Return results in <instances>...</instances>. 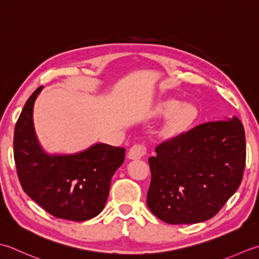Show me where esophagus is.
Here are the masks:
<instances>
[{
	"label": "esophagus",
	"mask_w": 259,
	"mask_h": 259,
	"mask_svg": "<svg viewBox=\"0 0 259 259\" xmlns=\"http://www.w3.org/2000/svg\"><path fill=\"white\" fill-rule=\"evenodd\" d=\"M146 154V146L144 144H134L128 152V157L131 160H137Z\"/></svg>",
	"instance_id": "34e87169"
}]
</instances>
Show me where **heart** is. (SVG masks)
<instances>
[{"label":"heart","mask_w":259,"mask_h":259,"mask_svg":"<svg viewBox=\"0 0 259 259\" xmlns=\"http://www.w3.org/2000/svg\"><path fill=\"white\" fill-rule=\"evenodd\" d=\"M156 113L160 115H171L165 125V131L171 133L191 122L196 115V108L191 104H181L180 100L167 99L159 105Z\"/></svg>","instance_id":"b5f03b06"}]
</instances>
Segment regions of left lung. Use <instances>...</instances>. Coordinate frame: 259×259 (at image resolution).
<instances>
[{
	"mask_svg": "<svg viewBox=\"0 0 259 259\" xmlns=\"http://www.w3.org/2000/svg\"><path fill=\"white\" fill-rule=\"evenodd\" d=\"M147 207L171 225L197 224L217 214L240 186L246 165L240 120L194 126L155 147Z\"/></svg>",
	"mask_w": 259,
	"mask_h": 259,
	"instance_id": "obj_1",
	"label": "left lung"
}]
</instances>
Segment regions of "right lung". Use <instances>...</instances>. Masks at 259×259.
<instances>
[{
  "mask_svg": "<svg viewBox=\"0 0 259 259\" xmlns=\"http://www.w3.org/2000/svg\"><path fill=\"white\" fill-rule=\"evenodd\" d=\"M44 86L26 100L14 128V161L23 191L56 218L96 217L108 198L110 180L125 159L124 147L95 144L73 155H48L34 133L33 105Z\"/></svg>",
  "mask_w": 259,
  "mask_h": 259,
  "instance_id": "right-lung-1",
  "label": "right lung"
}]
</instances>
